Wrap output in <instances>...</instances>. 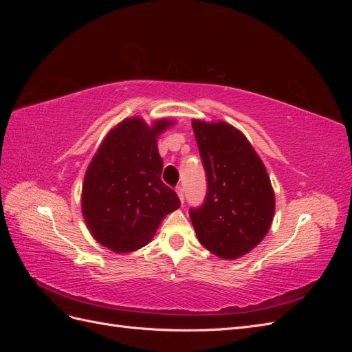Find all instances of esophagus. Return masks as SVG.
<instances>
[{
  "label": "esophagus",
  "instance_id": "34e87169",
  "mask_svg": "<svg viewBox=\"0 0 352 352\" xmlns=\"http://www.w3.org/2000/svg\"><path fill=\"white\" fill-rule=\"evenodd\" d=\"M176 192H177V197H179V199H180V202H184V199H185V197H184V188L182 186H176Z\"/></svg>",
  "mask_w": 352,
  "mask_h": 352
}]
</instances>
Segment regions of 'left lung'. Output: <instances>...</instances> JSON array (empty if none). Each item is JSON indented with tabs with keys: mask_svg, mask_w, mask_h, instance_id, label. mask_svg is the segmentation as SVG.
I'll return each instance as SVG.
<instances>
[{
	"mask_svg": "<svg viewBox=\"0 0 352 352\" xmlns=\"http://www.w3.org/2000/svg\"><path fill=\"white\" fill-rule=\"evenodd\" d=\"M207 175L204 204L189 210L202 247L223 260L250 252L267 235L274 192L261 158L236 127L192 120Z\"/></svg>",
	"mask_w": 352,
	"mask_h": 352,
	"instance_id": "8db88e82",
	"label": "left lung"
}]
</instances>
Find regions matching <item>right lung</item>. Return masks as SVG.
<instances>
[{
  "label": "right lung",
  "instance_id": "1",
  "mask_svg": "<svg viewBox=\"0 0 352 352\" xmlns=\"http://www.w3.org/2000/svg\"><path fill=\"white\" fill-rule=\"evenodd\" d=\"M173 120L148 126L129 117L109 132L88 166L82 186V214L91 235L117 254L151 241L162 220L180 207L163 184L157 138Z\"/></svg>",
  "mask_w": 352,
  "mask_h": 352
}]
</instances>
